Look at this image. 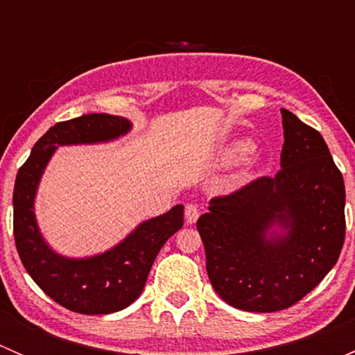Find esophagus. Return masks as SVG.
<instances>
[{
  "label": "esophagus",
  "instance_id": "34e87169",
  "mask_svg": "<svg viewBox=\"0 0 355 355\" xmlns=\"http://www.w3.org/2000/svg\"><path fill=\"white\" fill-rule=\"evenodd\" d=\"M199 218V207L196 204H187L185 206V221L189 225H194Z\"/></svg>",
  "mask_w": 355,
  "mask_h": 355
}]
</instances>
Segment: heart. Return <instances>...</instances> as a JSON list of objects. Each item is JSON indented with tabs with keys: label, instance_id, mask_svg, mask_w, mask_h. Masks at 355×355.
Here are the masks:
<instances>
[{
	"label": "heart",
	"instance_id": "obj_1",
	"mask_svg": "<svg viewBox=\"0 0 355 355\" xmlns=\"http://www.w3.org/2000/svg\"><path fill=\"white\" fill-rule=\"evenodd\" d=\"M249 151H250V146L247 144V142H239V144L232 149L230 157L232 159H241V157H244Z\"/></svg>",
	"mask_w": 355,
	"mask_h": 355
}]
</instances>
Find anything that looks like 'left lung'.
Returning <instances> with one entry per match:
<instances>
[{
    "instance_id": "left-lung-1",
    "label": "left lung",
    "mask_w": 355,
    "mask_h": 355,
    "mask_svg": "<svg viewBox=\"0 0 355 355\" xmlns=\"http://www.w3.org/2000/svg\"><path fill=\"white\" fill-rule=\"evenodd\" d=\"M282 116L277 175L213 198L198 220L211 285L250 313L299 302L335 266L345 241V185L327 142L288 110ZM275 223L288 235L268 241Z\"/></svg>"
}]
</instances>
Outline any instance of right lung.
Segmentation results:
<instances>
[{"instance_id":"1","label":"right lung","mask_w":355,"mask_h":355,"mask_svg":"<svg viewBox=\"0 0 355 355\" xmlns=\"http://www.w3.org/2000/svg\"><path fill=\"white\" fill-rule=\"evenodd\" d=\"M130 121L106 113H89L53 125L20 166L13 189V235L24 268L39 288L73 313L110 314L130 306L144 288L157 252L184 225V206L139 225L120 245L101 256L67 259L42 241L34 218V196L42 170L56 146L116 139Z\"/></svg>"}]
</instances>
